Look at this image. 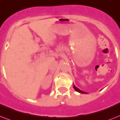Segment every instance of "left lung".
<instances>
[{
  "mask_svg": "<svg viewBox=\"0 0 120 120\" xmlns=\"http://www.w3.org/2000/svg\"><path fill=\"white\" fill-rule=\"evenodd\" d=\"M73 87H74V89H75L76 90V91H78V92H80V93H86V92H84V91H82V90H80V89H79L78 88H77V87H76V86H73Z\"/></svg>",
  "mask_w": 120,
  "mask_h": 120,
  "instance_id": "obj_1",
  "label": "left lung"
}]
</instances>
